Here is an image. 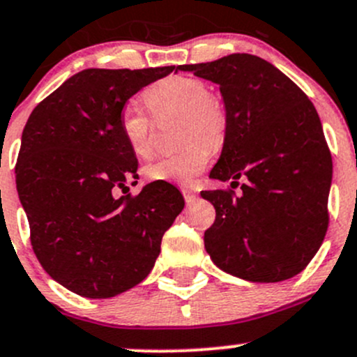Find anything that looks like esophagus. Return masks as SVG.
I'll list each match as a JSON object with an SVG mask.
<instances>
[{"label": "esophagus", "instance_id": "1", "mask_svg": "<svg viewBox=\"0 0 357 357\" xmlns=\"http://www.w3.org/2000/svg\"><path fill=\"white\" fill-rule=\"evenodd\" d=\"M182 194H183V199H185L187 204H192L195 199H197V194H195V190L187 189V187H185V189H182Z\"/></svg>", "mask_w": 357, "mask_h": 357}]
</instances>
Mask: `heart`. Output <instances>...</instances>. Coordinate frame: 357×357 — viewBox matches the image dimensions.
<instances>
[{
	"instance_id": "b5f03b06",
	"label": "heart",
	"mask_w": 357,
	"mask_h": 357,
	"mask_svg": "<svg viewBox=\"0 0 357 357\" xmlns=\"http://www.w3.org/2000/svg\"><path fill=\"white\" fill-rule=\"evenodd\" d=\"M149 112L156 119L180 117L178 143L174 155L163 156L144 168L151 182L190 183L204 170L213 148L225 144L229 129V112L225 100L211 93L209 86L195 76L174 75L153 83L144 91ZM119 131L137 158H149L153 153L151 117L137 107L128 105L119 116Z\"/></svg>"
}]
</instances>
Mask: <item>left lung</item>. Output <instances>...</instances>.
<instances>
[{"instance_id":"1","label":"left lung","mask_w":357,"mask_h":357,"mask_svg":"<svg viewBox=\"0 0 357 357\" xmlns=\"http://www.w3.org/2000/svg\"><path fill=\"white\" fill-rule=\"evenodd\" d=\"M182 71L220 85L229 129L211 178H243L241 194L202 190L216 220L204 247L220 269L252 282L300 274L328 228L332 156L305 91L262 57L229 54Z\"/></svg>"}]
</instances>
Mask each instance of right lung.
Wrapping results in <instances>:
<instances>
[{"label":"right lung","mask_w":357,"mask_h":357,"mask_svg":"<svg viewBox=\"0 0 357 357\" xmlns=\"http://www.w3.org/2000/svg\"><path fill=\"white\" fill-rule=\"evenodd\" d=\"M174 70L76 73L26 121L15 172L30 243L44 271L79 296L112 298L139 284L182 213V194L168 182L113 197L137 175L119 116L136 91Z\"/></svg>","instance_id":"add662e5"}]
</instances>
